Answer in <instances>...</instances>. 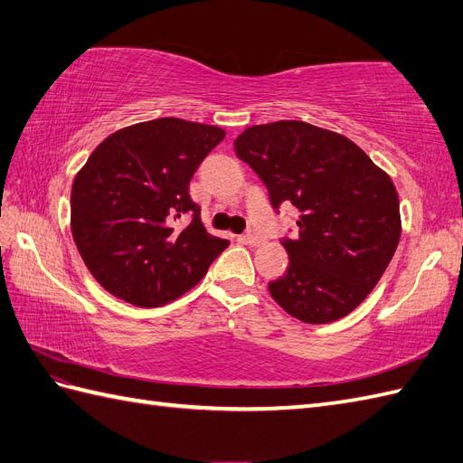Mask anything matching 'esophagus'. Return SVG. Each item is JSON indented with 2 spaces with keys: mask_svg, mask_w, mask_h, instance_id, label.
I'll list each match as a JSON object with an SVG mask.
<instances>
[{
  "mask_svg": "<svg viewBox=\"0 0 463 463\" xmlns=\"http://www.w3.org/2000/svg\"><path fill=\"white\" fill-rule=\"evenodd\" d=\"M241 241L243 243H247V245H259V243H263V238L261 235H257V233H247V235H243L241 238Z\"/></svg>",
  "mask_w": 463,
  "mask_h": 463,
  "instance_id": "obj_1",
  "label": "esophagus"
}]
</instances>
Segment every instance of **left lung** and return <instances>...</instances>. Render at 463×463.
Segmentation results:
<instances>
[{"instance_id":"left-lung-1","label":"left lung","mask_w":463,"mask_h":463,"mask_svg":"<svg viewBox=\"0 0 463 463\" xmlns=\"http://www.w3.org/2000/svg\"><path fill=\"white\" fill-rule=\"evenodd\" d=\"M238 159L263 180L273 208L298 210V238L285 240L287 273L269 283L280 308L300 322H335L362 304L401 240L399 194L364 149L307 121L247 128Z\"/></svg>"}]
</instances>
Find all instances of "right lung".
Instances as JSON below:
<instances>
[{
	"mask_svg": "<svg viewBox=\"0 0 463 463\" xmlns=\"http://www.w3.org/2000/svg\"><path fill=\"white\" fill-rule=\"evenodd\" d=\"M223 137L218 126L159 118L118 129L88 156L72 183L71 230L109 295L163 307L196 287L228 247L208 233L188 194L198 165Z\"/></svg>",
	"mask_w": 463,
	"mask_h": 463,
	"instance_id": "add662e5",
	"label": "right lung"
}]
</instances>
